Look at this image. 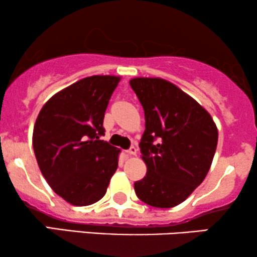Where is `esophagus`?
Returning a JSON list of instances; mask_svg holds the SVG:
<instances>
[{"mask_svg": "<svg viewBox=\"0 0 257 257\" xmlns=\"http://www.w3.org/2000/svg\"><path fill=\"white\" fill-rule=\"evenodd\" d=\"M126 153H127V154H128V156H136V154H137V149H136V147H135V146H132V147H131V149H130V150H127V151H126Z\"/></svg>", "mask_w": 257, "mask_h": 257, "instance_id": "34e87169", "label": "esophagus"}]
</instances>
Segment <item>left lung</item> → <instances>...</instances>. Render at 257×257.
Returning a JSON list of instances; mask_svg holds the SVG:
<instances>
[{
    "instance_id": "8db88e82",
    "label": "left lung",
    "mask_w": 257,
    "mask_h": 257,
    "mask_svg": "<svg viewBox=\"0 0 257 257\" xmlns=\"http://www.w3.org/2000/svg\"><path fill=\"white\" fill-rule=\"evenodd\" d=\"M130 85L145 112L139 147L147 173L135 182L136 194L157 208L178 206L208 173L216 125L198 101L168 80L137 77Z\"/></svg>"
}]
</instances>
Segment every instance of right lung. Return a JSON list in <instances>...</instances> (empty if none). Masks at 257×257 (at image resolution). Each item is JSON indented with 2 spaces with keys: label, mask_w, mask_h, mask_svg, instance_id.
Returning a JSON list of instances; mask_svg holds the SVG:
<instances>
[{
  "label": "right lung",
  "mask_w": 257,
  "mask_h": 257,
  "mask_svg": "<svg viewBox=\"0 0 257 257\" xmlns=\"http://www.w3.org/2000/svg\"><path fill=\"white\" fill-rule=\"evenodd\" d=\"M120 77L91 76L54 94L41 108L33 146L40 170L56 194L89 206L106 193L120 150L100 140L104 114Z\"/></svg>",
  "instance_id": "right-lung-1"
}]
</instances>
